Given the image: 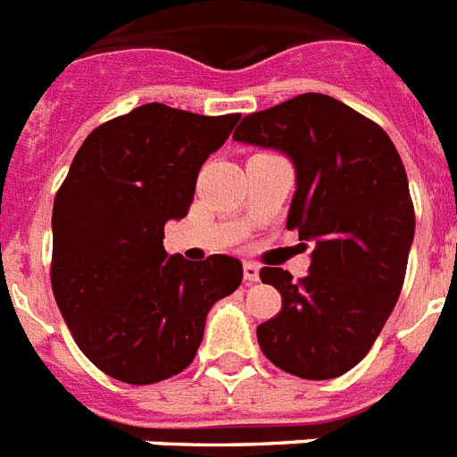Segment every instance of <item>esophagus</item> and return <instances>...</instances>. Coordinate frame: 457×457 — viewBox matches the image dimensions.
<instances>
[{
    "label": "esophagus",
    "mask_w": 457,
    "mask_h": 457,
    "mask_svg": "<svg viewBox=\"0 0 457 457\" xmlns=\"http://www.w3.org/2000/svg\"><path fill=\"white\" fill-rule=\"evenodd\" d=\"M243 276H245L247 283H257L259 280V266L254 262H245L243 264Z\"/></svg>",
    "instance_id": "obj_1"
}]
</instances>
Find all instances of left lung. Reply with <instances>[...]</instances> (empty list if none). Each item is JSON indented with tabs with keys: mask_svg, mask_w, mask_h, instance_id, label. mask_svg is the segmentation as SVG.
Listing matches in <instances>:
<instances>
[{
	"mask_svg": "<svg viewBox=\"0 0 457 457\" xmlns=\"http://www.w3.org/2000/svg\"><path fill=\"white\" fill-rule=\"evenodd\" d=\"M233 138L292 160L287 228L313 245L302 280L259 271L283 297L257 328L259 346L297 378L345 375L370 352L403 287L415 212L399 153L382 127L326 94L252 112Z\"/></svg>",
	"mask_w": 457,
	"mask_h": 457,
	"instance_id": "1",
	"label": "left lung"
}]
</instances>
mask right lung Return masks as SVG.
I'll return each instance as SVG.
<instances>
[{"label": "right lung", "instance_id": "right-lung-1", "mask_svg": "<svg viewBox=\"0 0 457 457\" xmlns=\"http://www.w3.org/2000/svg\"><path fill=\"white\" fill-rule=\"evenodd\" d=\"M240 115L145 104L96 127L54 200L51 287L87 359L127 385H153L195 359L214 302L243 280L228 254H167L195 179Z\"/></svg>", "mask_w": 457, "mask_h": 457}]
</instances>
